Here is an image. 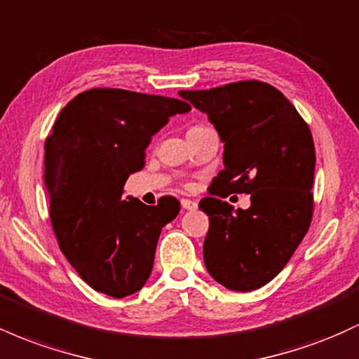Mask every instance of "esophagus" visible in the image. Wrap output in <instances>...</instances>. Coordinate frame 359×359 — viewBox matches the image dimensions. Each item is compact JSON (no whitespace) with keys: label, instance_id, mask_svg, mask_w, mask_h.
I'll return each mask as SVG.
<instances>
[{"label":"esophagus","instance_id":"1","mask_svg":"<svg viewBox=\"0 0 359 359\" xmlns=\"http://www.w3.org/2000/svg\"><path fill=\"white\" fill-rule=\"evenodd\" d=\"M197 201L194 199H182V208L185 209V211H196L197 209Z\"/></svg>","mask_w":359,"mask_h":359}]
</instances>
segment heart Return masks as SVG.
<instances>
[{
	"instance_id": "obj_1",
	"label": "heart",
	"mask_w": 359,
	"mask_h": 359,
	"mask_svg": "<svg viewBox=\"0 0 359 359\" xmlns=\"http://www.w3.org/2000/svg\"><path fill=\"white\" fill-rule=\"evenodd\" d=\"M192 128H194V126H192Z\"/></svg>"
}]
</instances>
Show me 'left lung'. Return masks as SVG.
Listing matches in <instances>:
<instances>
[{"instance_id":"left-lung-1","label":"left lung","mask_w":359,"mask_h":359,"mask_svg":"<svg viewBox=\"0 0 359 359\" xmlns=\"http://www.w3.org/2000/svg\"><path fill=\"white\" fill-rule=\"evenodd\" d=\"M208 114L224 143L208 214L204 263L229 290L250 292L277 277L312 219L316 150L311 130L273 86L241 81L208 90H180ZM252 194L248 210L221 201L224 193Z\"/></svg>"}]
</instances>
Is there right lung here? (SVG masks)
<instances>
[{
  "label": "right lung",
  "instance_id": "right-lung-1",
  "mask_svg": "<svg viewBox=\"0 0 359 359\" xmlns=\"http://www.w3.org/2000/svg\"><path fill=\"white\" fill-rule=\"evenodd\" d=\"M191 106L174 97L89 89L60 111L45 142V185L62 253L94 290L126 297L147 283L177 201L123 197L151 137Z\"/></svg>",
  "mask_w": 359,
  "mask_h": 359
}]
</instances>
